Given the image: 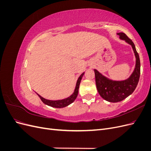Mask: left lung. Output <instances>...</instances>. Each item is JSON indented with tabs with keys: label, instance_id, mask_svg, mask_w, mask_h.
Instances as JSON below:
<instances>
[{
	"label": "left lung",
	"instance_id": "left-lung-1",
	"mask_svg": "<svg viewBox=\"0 0 151 151\" xmlns=\"http://www.w3.org/2000/svg\"><path fill=\"white\" fill-rule=\"evenodd\" d=\"M120 39L130 45L134 52L136 61L134 70L129 78L123 81H113L94 69L96 84L99 95L107 101L117 103L125 99L133 93L138 84L140 74L139 55L133 42L123 33H118Z\"/></svg>",
	"mask_w": 151,
	"mask_h": 151
}]
</instances>
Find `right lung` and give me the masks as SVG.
Listing matches in <instances>:
<instances>
[{
	"mask_svg": "<svg viewBox=\"0 0 151 151\" xmlns=\"http://www.w3.org/2000/svg\"><path fill=\"white\" fill-rule=\"evenodd\" d=\"M84 72H83L79 77L77 81V83H76V88L74 89V93L72 95H70L69 97H68L65 99H61V100H56V101H53V100H49V99H45L43 97L41 96L40 95L38 94V96H39V98L42 100V102L48 105V106H52L53 108H64L65 106H67L68 105L70 104L71 103H72L75 101V99H76L77 95H78V93H79V85L81 83V81L82 79V77L84 76Z\"/></svg>",
	"mask_w": 151,
	"mask_h": 151,
	"instance_id": "1",
	"label": "right lung"
}]
</instances>
